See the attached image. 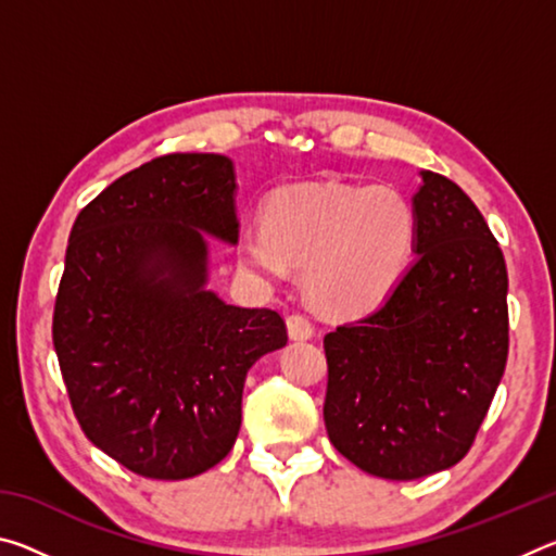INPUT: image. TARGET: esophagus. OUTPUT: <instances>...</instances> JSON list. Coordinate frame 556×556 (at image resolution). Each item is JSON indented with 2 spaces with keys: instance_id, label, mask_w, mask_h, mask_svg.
Instances as JSON below:
<instances>
[{
  "instance_id": "1",
  "label": "esophagus",
  "mask_w": 556,
  "mask_h": 556,
  "mask_svg": "<svg viewBox=\"0 0 556 556\" xmlns=\"http://www.w3.org/2000/svg\"><path fill=\"white\" fill-rule=\"evenodd\" d=\"M287 331H289L291 341H308V338L314 336V326H312V321H308L306 316L291 314L287 318Z\"/></svg>"
}]
</instances>
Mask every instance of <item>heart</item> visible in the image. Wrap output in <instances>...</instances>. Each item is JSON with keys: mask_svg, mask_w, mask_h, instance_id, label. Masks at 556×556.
I'll list each match as a JSON object with an SVG mask.
<instances>
[{"mask_svg": "<svg viewBox=\"0 0 556 556\" xmlns=\"http://www.w3.org/2000/svg\"><path fill=\"white\" fill-rule=\"evenodd\" d=\"M414 242L417 213L397 188L301 184L271 195L265 225H244L235 255L271 285L304 267V289L318 308L357 316L397 289Z\"/></svg>", "mask_w": 556, "mask_h": 556, "instance_id": "b5f03b06", "label": "heart"}]
</instances>
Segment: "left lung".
<instances>
[{"mask_svg":"<svg viewBox=\"0 0 556 556\" xmlns=\"http://www.w3.org/2000/svg\"><path fill=\"white\" fill-rule=\"evenodd\" d=\"M414 260L357 324L326 333L324 421L361 470L414 481L468 454L507 363V269L473 201L419 172Z\"/></svg>","mask_w":556,"mask_h":556,"instance_id":"left-lung-1","label":"left lung"}]
</instances>
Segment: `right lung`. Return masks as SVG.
Instances as JSON below:
<instances>
[{
  "label": "right lung",
  "mask_w": 556,
  "mask_h": 556,
  "mask_svg": "<svg viewBox=\"0 0 556 556\" xmlns=\"http://www.w3.org/2000/svg\"><path fill=\"white\" fill-rule=\"evenodd\" d=\"M235 195L232 159L168 154L73 223L53 348L80 429L137 476L184 481L220 464L248 370L287 345L277 312L208 289L211 238L240 235Z\"/></svg>",
  "instance_id": "right-lung-1"
}]
</instances>
